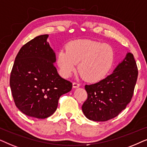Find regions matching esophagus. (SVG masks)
Instances as JSON below:
<instances>
[{"mask_svg":"<svg viewBox=\"0 0 147 147\" xmlns=\"http://www.w3.org/2000/svg\"><path fill=\"white\" fill-rule=\"evenodd\" d=\"M79 84L77 83V82H73V83H72V87L74 88H78L79 87Z\"/></svg>","mask_w":147,"mask_h":147,"instance_id":"esophagus-1","label":"esophagus"}]
</instances>
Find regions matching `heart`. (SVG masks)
<instances>
[{"mask_svg":"<svg viewBox=\"0 0 147 147\" xmlns=\"http://www.w3.org/2000/svg\"><path fill=\"white\" fill-rule=\"evenodd\" d=\"M112 48L101 42L77 40L68 43L65 50H60L57 64L64 77L71 75L79 63V70L84 79L95 83L106 77L113 62Z\"/></svg>","mask_w":147,"mask_h":147,"instance_id":"1","label":"heart"}]
</instances>
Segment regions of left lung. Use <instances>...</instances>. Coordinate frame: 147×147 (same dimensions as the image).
Returning <instances> with one entry per match:
<instances>
[{"label":"left lung","instance_id":"8db88e82","mask_svg":"<svg viewBox=\"0 0 147 147\" xmlns=\"http://www.w3.org/2000/svg\"><path fill=\"white\" fill-rule=\"evenodd\" d=\"M137 77L134 56L128 53L113 73L98 83L85 86L87 99L82 105L85 116L96 122L118 116L131 101Z\"/></svg>","mask_w":147,"mask_h":147}]
</instances>
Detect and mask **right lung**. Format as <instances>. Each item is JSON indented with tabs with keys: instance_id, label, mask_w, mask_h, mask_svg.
<instances>
[{
	"instance_id": "obj_1",
	"label": "right lung",
	"mask_w": 147,
	"mask_h": 147,
	"mask_svg": "<svg viewBox=\"0 0 147 147\" xmlns=\"http://www.w3.org/2000/svg\"><path fill=\"white\" fill-rule=\"evenodd\" d=\"M42 35L23 45L15 58L10 87L16 106L30 117L44 119L56 110L60 96L72 89L70 81L58 75L56 56Z\"/></svg>"
}]
</instances>
